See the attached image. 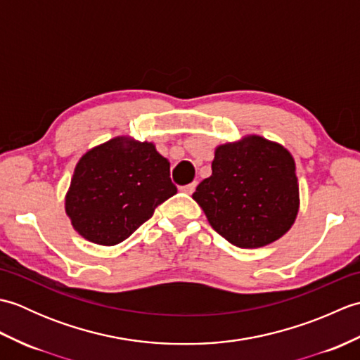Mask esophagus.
I'll return each mask as SVG.
<instances>
[{
	"instance_id": "esophagus-1",
	"label": "esophagus",
	"mask_w": 360,
	"mask_h": 360,
	"mask_svg": "<svg viewBox=\"0 0 360 360\" xmlns=\"http://www.w3.org/2000/svg\"><path fill=\"white\" fill-rule=\"evenodd\" d=\"M196 188V182H192V184H187V186H182L181 187V192H184L187 195H192Z\"/></svg>"
}]
</instances>
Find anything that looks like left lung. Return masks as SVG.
I'll return each mask as SVG.
<instances>
[{
    "label": "left lung",
    "mask_w": 360,
    "mask_h": 360,
    "mask_svg": "<svg viewBox=\"0 0 360 360\" xmlns=\"http://www.w3.org/2000/svg\"><path fill=\"white\" fill-rule=\"evenodd\" d=\"M193 200L233 246H266L289 231L298 213L294 158L259 136L219 145L212 176L200 182Z\"/></svg>",
    "instance_id": "1"
}]
</instances>
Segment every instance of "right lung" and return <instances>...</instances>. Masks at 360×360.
I'll return each mask as SVG.
<instances>
[{
	"label": "right lung",
	"instance_id": "right-lung-1",
	"mask_svg": "<svg viewBox=\"0 0 360 360\" xmlns=\"http://www.w3.org/2000/svg\"><path fill=\"white\" fill-rule=\"evenodd\" d=\"M170 162L151 142L114 137L75 165L65 209L83 238L102 246L127 240L176 195Z\"/></svg>",
	"mask_w": 360,
	"mask_h": 360
}]
</instances>
